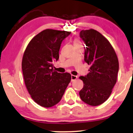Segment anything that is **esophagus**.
Returning a JSON list of instances; mask_svg holds the SVG:
<instances>
[{
	"label": "esophagus",
	"mask_w": 133,
	"mask_h": 133,
	"mask_svg": "<svg viewBox=\"0 0 133 133\" xmlns=\"http://www.w3.org/2000/svg\"><path fill=\"white\" fill-rule=\"evenodd\" d=\"M77 78H78V76H77L73 75H71V82H73V81H75V79H76Z\"/></svg>",
	"instance_id": "34e87169"
}]
</instances>
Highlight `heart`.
<instances>
[{
	"mask_svg": "<svg viewBox=\"0 0 133 133\" xmlns=\"http://www.w3.org/2000/svg\"><path fill=\"white\" fill-rule=\"evenodd\" d=\"M76 43H80L79 42L78 40H75V44H76Z\"/></svg>",
	"mask_w": 133,
	"mask_h": 133,
	"instance_id": "b5f03b06",
	"label": "heart"
}]
</instances>
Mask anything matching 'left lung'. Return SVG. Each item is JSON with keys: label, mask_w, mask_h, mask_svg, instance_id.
<instances>
[{"label": "left lung", "mask_w": 133, "mask_h": 133, "mask_svg": "<svg viewBox=\"0 0 133 133\" xmlns=\"http://www.w3.org/2000/svg\"><path fill=\"white\" fill-rule=\"evenodd\" d=\"M79 37L87 46L84 60L91 66L87 75L79 77L83 82L79 96L85 103L98 106L110 97L116 83L119 62L113 46L98 31L82 30Z\"/></svg>", "instance_id": "1"}]
</instances>
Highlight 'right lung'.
<instances>
[{
	"label": "right lung",
	"instance_id": "add662e5",
	"mask_svg": "<svg viewBox=\"0 0 133 133\" xmlns=\"http://www.w3.org/2000/svg\"><path fill=\"white\" fill-rule=\"evenodd\" d=\"M70 32L46 29L34 37L23 54L22 68L25 86L35 103L50 108L60 102L71 75L54 70L62 42Z\"/></svg>",
	"mask_w": 133,
	"mask_h": 133
}]
</instances>
